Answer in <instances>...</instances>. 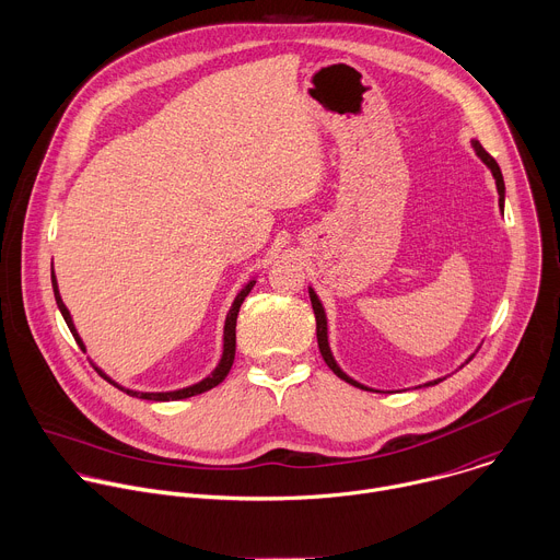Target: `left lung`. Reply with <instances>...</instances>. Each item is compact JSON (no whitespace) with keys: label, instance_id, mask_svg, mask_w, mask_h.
Masks as SVG:
<instances>
[{"label":"left lung","instance_id":"obj_1","mask_svg":"<svg viewBox=\"0 0 560 560\" xmlns=\"http://www.w3.org/2000/svg\"><path fill=\"white\" fill-rule=\"evenodd\" d=\"M472 147H475V151H477V155L488 164V168L492 171V175H494V182H497V191H499V209L503 211V196H505V184H503V175H501V168H499V164H497V160L477 142V140H472ZM310 301H312V310H314V316H316V340H318V349H320V355H323V360L327 362V366L334 371V374L340 378V381H345V383H349V385H353V387H360V389H364V392H371V389H366V387H362L360 383H355V381H351L347 374H342V369L336 364V360H334V355H331V351H329V345H327V320H325V312H323V305H320V301H318V296L314 294V290H310ZM438 383H442V381H433V383H429L427 387H431V385H438Z\"/></svg>","mask_w":560,"mask_h":560}]
</instances>
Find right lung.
Instances as JSON below:
<instances>
[{
  "mask_svg": "<svg viewBox=\"0 0 560 560\" xmlns=\"http://www.w3.org/2000/svg\"><path fill=\"white\" fill-rule=\"evenodd\" d=\"M253 285H255V281H250L240 294H237V299H235V303H233V307H231V312H229V316H226V325H224V353H222V360H220V364L215 366V371L213 374L209 376V378H205L202 383H198V385H191V387H186V389H177V392H164V394H142V392H131V389H125V387H120V385H116L112 378H107L101 369H96L98 374L109 383V385H114L116 389H120V392H125L127 396H133V398H140V400H155V402H168V400H184V398H191V396H198V394H205V392H209V389H213V387H218L226 376H229V371H231V366H233V360H235V327H237V314H240V307H242V303H244V299L248 296V292L253 290ZM52 290H55V299H57V305H59V310H61V314H63V318H66V323H68V327H70V331H72V336H74V340L79 342V347L85 351V345H83V340H81V336L77 334V329H74V323H72V316H70V312H68V307H66V303L61 301V294H59V288H57V279H55V270H52Z\"/></svg>",
  "mask_w": 560,
  "mask_h": 560,
  "instance_id": "1",
  "label": "right lung"
}]
</instances>
